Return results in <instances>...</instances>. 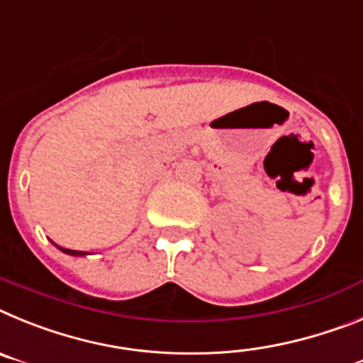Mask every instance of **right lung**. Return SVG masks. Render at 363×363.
Masks as SVG:
<instances>
[{"instance_id": "right-lung-1", "label": "right lung", "mask_w": 363, "mask_h": 363, "mask_svg": "<svg viewBox=\"0 0 363 363\" xmlns=\"http://www.w3.org/2000/svg\"><path fill=\"white\" fill-rule=\"evenodd\" d=\"M60 250L64 252V254H69V256H86L87 254V252H80V250H69V248H60Z\"/></svg>"}]
</instances>
